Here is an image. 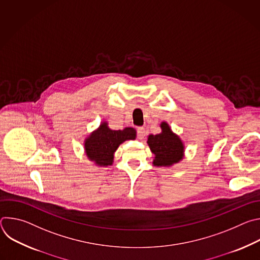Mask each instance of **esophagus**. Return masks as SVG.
I'll use <instances>...</instances> for the list:
<instances>
[{
    "instance_id": "esophagus-1",
    "label": "esophagus",
    "mask_w": 260,
    "mask_h": 260,
    "mask_svg": "<svg viewBox=\"0 0 260 260\" xmlns=\"http://www.w3.org/2000/svg\"><path fill=\"white\" fill-rule=\"evenodd\" d=\"M137 137L140 140H143L145 138V128L144 127H138V132H137Z\"/></svg>"
}]
</instances>
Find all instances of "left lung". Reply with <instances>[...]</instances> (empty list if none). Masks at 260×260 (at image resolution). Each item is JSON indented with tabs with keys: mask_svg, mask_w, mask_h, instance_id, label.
<instances>
[{
	"mask_svg": "<svg viewBox=\"0 0 260 260\" xmlns=\"http://www.w3.org/2000/svg\"><path fill=\"white\" fill-rule=\"evenodd\" d=\"M161 133L148 136L147 144L154 154L155 167H171L184 157V144L180 137L173 133L168 122L160 123Z\"/></svg>",
	"mask_w": 260,
	"mask_h": 260,
	"instance_id": "left-lung-1",
	"label": "left lung"
}]
</instances>
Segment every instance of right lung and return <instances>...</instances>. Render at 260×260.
<instances>
[{
	"mask_svg": "<svg viewBox=\"0 0 260 260\" xmlns=\"http://www.w3.org/2000/svg\"><path fill=\"white\" fill-rule=\"evenodd\" d=\"M137 132L133 127L114 131L108 126V122L104 121L85 139V155L96 166H112L114 153L119 145L127 140H135Z\"/></svg>",
	"mask_w": 260,
	"mask_h": 260,
	"instance_id": "right-lung-1",
	"label": "right lung"
}]
</instances>
